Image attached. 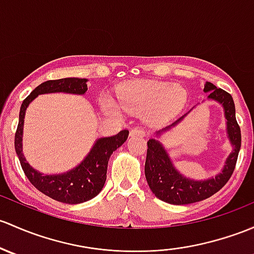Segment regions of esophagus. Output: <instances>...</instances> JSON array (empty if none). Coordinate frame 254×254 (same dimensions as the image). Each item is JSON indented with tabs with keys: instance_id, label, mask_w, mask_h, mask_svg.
<instances>
[{
	"instance_id": "34e87169",
	"label": "esophagus",
	"mask_w": 254,
	"mask_h": 254,
	"mask_svg": "<svg viewBox=\"0 0 254 254\" xmlns=\"http://www.w3.org/2000/svg\"><path fill=\"white\" fill-rule=\"evenodd\" d=\"M130 135L131 136H145L146 135V130L142 129V127H135V129H132L131 131H130Z\"/></svg>"
}]
</instances>
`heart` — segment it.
Instances as JSON below:
<instances>
[{"instance_id":"b5f03b06","label":"heart","mask_w":254,"mask_h":254,"mask_svg":"<svg viewBox=\"0 0 254 254\" xmlns=\"http://www.w3.org/2000/svg\"><path fill=\"white\" fill-rule=\"evenodd\" d=\"M119 103L111 98L103 100V108L111 113L127 111H148V119L153 123H163L175 116L186 101L183 87L165 82L138 81L130 84L118 91Z\"/></svg>"}]
</instances>
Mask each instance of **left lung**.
Returning <instances> with one entry per match:
<instances>
[{
	"mask_svg": "<svg viewBox=\"0 0 254 254\" xmlns=\"http://www.w3.org/2000/svg\"><path fill=\"white\" fill-rule=\"evenodd\" d=\"M204 91H209L208 98L221 103L225 111V118L228 120V134L234 151L226 159L221 174L204 181H194L180 175L173 167L169 157L161 143L154 138L147 142V156H146L145 175L149 189L162 201L170 204H190L203 201L208 197L223 189L233 175L236 167L237 157L241 147V130L237 124L235 116V103L229 92L218 89L212 82L204 85ZM180 118L179 120H181ZM178 120V122H179ZM178 122H175L176 124ZM173 124V125H174Z\"/></svg>",
	"mask_w": 254,
	"mask_h": 254,
	"instance_id": "obj_1",
	"label": "left lung"
}]
</instances>
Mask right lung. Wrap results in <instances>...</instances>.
Masks as SVG:
<instances>
[{
    "label": "right lung",
    "instance_id": "1",
    "mask_svg": "<svg viewBox=\"0 0 254 254\" xmlns=\"http://www.w3.org/2000/svg\"><path fill=\"white\" fill-rule=\"evenodd\" d=\"M86 79L65 78L49 80L33 90V92L23 101L19 112V123L14 136L15 152L26 178L42 193L50 198L68 204H78L93 198L103 189L107 178V165L113 151L120 147L127 141L129 130H122L111 137L97 140L89 156L75 169L61 175H42L34 170L25 162L21 153V132H23L24 116L29 103L37 95L50 92H68L82 95L86 92Z\"/></svg>",
    "mask_w": 254,
    "mask_h": 254
}]
</instances>
